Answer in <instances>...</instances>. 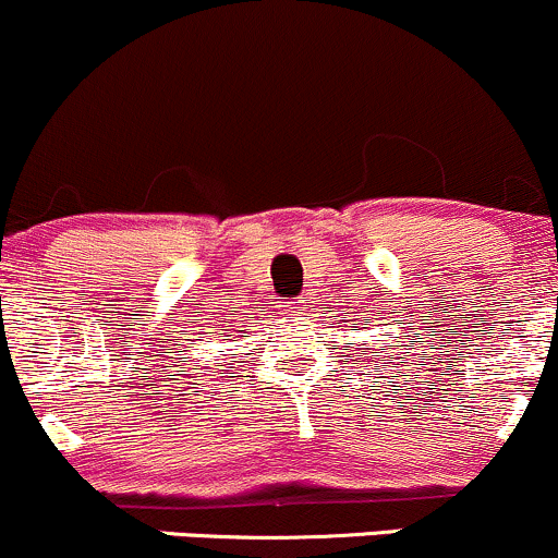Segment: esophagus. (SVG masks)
Wrapping results in <instances>:
<instances>
[{"label": "esophagus", "instance_id": "obj_1", "mask_svg": "<svg viewBox=\"0 0 558 558\" xmlns=\"http://www.w3.org/2000/svg\"><path fill=\"white\" fill-rule=\"evenodd\" d=\"M303 311H305L303 298H292V301H287V305H284V314L287 316H301Z\"/></svg>", "mask_w": 558, "mask_h": 558}]
</instances>
